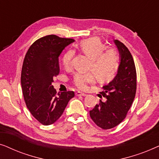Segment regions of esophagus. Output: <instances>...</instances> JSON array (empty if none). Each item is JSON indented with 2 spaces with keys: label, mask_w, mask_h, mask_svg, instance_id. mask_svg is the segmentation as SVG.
<instances>
[{
  "label": "esophagus",
  "mask_w": 159,
  "mask_h": 159,
  "mask_svg": "<svg viewBox=\"0 0 159 159\" xmlns=\"http://www.w3.org/2000/svg\"><path fill=\"white\" fill-rule=\"evenodd\" d=\"M76 95H77V96H87L85 93H83L81 92H77L76 93Z\"/></svg>",
  "instance_id": "esophagus-1"
}]
</instances>
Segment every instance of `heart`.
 Segmentation results:
<instances>
[{
	"mask_svg": "<svg viewBox=\"0 0 159 159\" xmlns=\"http://www.w3.org/2000/svg\"><path fill=\"white\" fill-rule=\"evenodd\" d=\"M78 50L90 58V69L100 81H109L116 75L119 66L118 56L114 49H106L103 43L96 38H91L81 41ZM75 51L69 50L64 54L61 63L65 69H70ZM95 76L93 73H76L73 77V84L80 90H85L88 84L95 82Z\"/></svg>",
	"mask_w": 159,
	"mask_h": 159,
	"instance_id": "1",
	"label": "heart"
}]
</instances>
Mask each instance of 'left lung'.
<instances>
[{"label":"left lung","mask_w":159,"mask_h":159,"mask_svg":"<svg viewBox=\"0 0 159 159\" xmlns=\"http://www.w3.org/2000/svg\"><path fill=\"white\" fill-rule=\"evenodd\" d=\"M114 42L120 55L117 74L101 92L106 101L100 100L99 103L90 111L92 120L103 129L114 128L125 119L136 93L137 74L132 54L120 41Z\"/></svg>","instance_id":"1"}]
</instances>
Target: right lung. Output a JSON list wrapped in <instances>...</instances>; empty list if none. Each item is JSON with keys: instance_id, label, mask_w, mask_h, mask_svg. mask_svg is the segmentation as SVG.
Masks as SVG:
<instances>
[{"instance_id": "right-lung-1", "label": "right lung", "mask_w": 159, "mask_h": 159, "mask_svg": "<svg viewBox=\"0 0 159 159\" xmlns=\"http://www.w3.org/2000/svg\"><path fill=\"white\" fill-rule=\"evenodd\" d=\"M75 40L50 34L32 43L24 59L21 84L24 98L32 116L43 125L56 122L66 107L74 91L56 93L52 85L59 74L58 57Z\"/></svg>"}]
</instances>
